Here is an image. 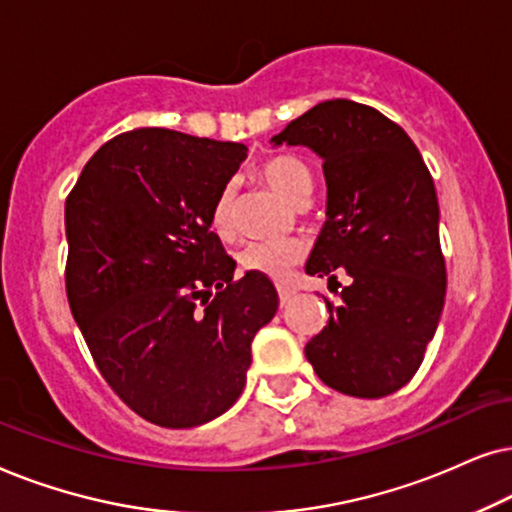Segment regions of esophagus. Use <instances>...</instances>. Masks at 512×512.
Masks as SVG:
<instances>
[{
	"label": "esophagus",
	"instance_id": "obj_1",
	"mask_svg": "<svg viewBox=\"0 0 512 512\" xmlns=\"http://www.w3.org/2000/svg\"><path fill=\"white\" fill-rule=\"evenodd\" d=\"M292 297H295V290L290 285H278V299H281V304H288Z\"/></svg>",
	"mask_w": 512,
	"mask_h": 512
}]
</instances>
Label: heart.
Returning a JSON list of instances; mask_svg holds the SVG:
<instances>
[{
  "label": "heart",
  "instance_id": "heart-1",
  "mask_svg": "<svg viewBox=\"0 0 512 512\" xmlns=\"http://www.w3.org/2000/svg\"><path fill=\"white\" fill-rule=\"evenodd\" d=\"M260 177L285 201L297 203L306 201L311 194V170L297 156L278 154L271 156L260 166ZM213 229L220 236H229L234 231V187H222L217 194L213 213ZM304 257V243L297 238H271V241L248 243L238 255V262L245 271L262 274L274 281H281L290 274V269Z\"/></svg>",
  "mask_w": 512,
  "mask_h": 512
}]
</instances>
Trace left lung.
Returning a JSON list of instances; mask_svg holds the SVG:
<instances>
[{
	"label": "left lung",
	"instance_id": "left-lung-1",
	"mask_svg": "<svg viewBox=\"0 0 512 512\" xmlns=\"http://www.w3.org/2000/svg\"><path fill=\"white\" fill-rule=\"evenodd\" d=\"M271 142L323 159L327 220L306 274L351 278L342 306L325 299L330 320L306 344V360L344 395L395 393L419 370L445 306L433 177L403 128L353 100L318 102Z\"/></svg>",
	"mask_w": 512,
	"mask_h": 512
}]
</instances>
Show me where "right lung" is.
Here are the masks:
<instances>
[{
    "label": "right lung",
    "instance_id": "right-lung-1",
    "mask_svg": "<svg viewBox=\"0 0 512 512\" xmlns=\"http://www.w3.org/2000/svg\"><path fill=\"white\" fill-rule=\"evenodd\" d=\"M241 142L138 128L105 142L65 201V288L112 391L142 419L192 428L243 393L250 344L274 318L267 276L234 278L210 231Z\"/></svg>",
    "mask_w": 512,
    "mask_h": 512
}]
</instances>
